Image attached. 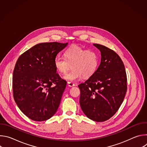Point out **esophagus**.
<instances>
[{"label": "esophagus", "mask_w": 147, "mask_h": 147, "mask_svg": "<svg viewBox=\"0 0 147 147\" xmlns=\"http://www.w3.org/2000/svg\"><path fill=\"white\" fill-rule=\"evenodd\" d=\"M67 84H68V86H69V87H72L75 86V84H74V83L72 82H67Z\"/></svg>", "instance_id": "obj_1"}]
</instances>
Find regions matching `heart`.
Masks as SVG:
<instances>
[{
  "label": "heart",
  "mask_w": 147,
  "mask_h": 147,
  "mask_svg": "<svg viewBox=\"0 0 147 147\" xmlns=\"http://www.w3.org/2000/svg\"><path fill=\"white\" fill-rule=\"evenodd\" d=\"M64 55L65 58L57 55L54 59V65L59 73L64 74L71 65L73 69L64 76L67 80L77 81L82 76L90 78L98 69V56L92 50H86L77 45H73L65 50Z\"/></svg>",
  "instance_id": "1"
}]
</instances>
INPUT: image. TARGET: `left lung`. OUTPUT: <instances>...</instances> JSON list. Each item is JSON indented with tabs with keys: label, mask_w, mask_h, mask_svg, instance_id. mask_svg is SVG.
<instances>
[{
	"label": "left lung",
	"mask_w": 147,
	"mask_h": 147,
	"mask_svg": "<svg viewBox=\"0 0 147 147\" xmlns=\"http://www.w3.org/2000/svg\"><path fill=\"white\" fill-rule=\"evenodd\" d=\"M94 45L100 51V63L93 76L78 85L80 104L89 119L100 122L109 119L119 109L127 91V75L123 61L114 51Z\"/></svg>",
	"instance_id": "8db88e82"
}]
</instances>
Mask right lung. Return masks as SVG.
<instances>
[{
  "instance_id": "add662e5",
  "label": "right lung",
  "mask_w": 147,
  "mask_h": 147,
  "mask_svg": "<svg viewBox=\"0 0 147 147\" xmlns=\"http://www.w3.org/2000/svg\"><path fill=\"white\" fill-rule=\"evenodd\" d=\"M67 43L38 44L17 60L13 92L18 107L30 119L41 121L56 112L67 82L56 73L54 59Z\"/></svg>"
}]
</instances>
